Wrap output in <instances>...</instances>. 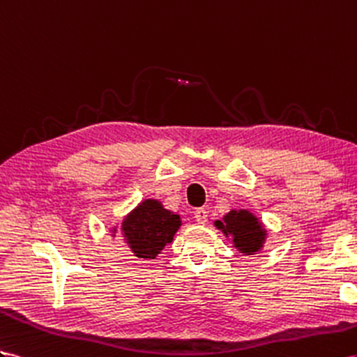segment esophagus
<instances>
[{
  "label": "esophagus",
  "mask_w": 357,
  "mask_h": 357,
  "mask_svg": "<svg viewBox=\"0 0 357 357\" xmlns=\"http://www.w3.org/2000/svg\"><path fill=\"white\" fill-rule=\"evenodd\" d=\"M195 218L199 225H205L208 222V213L205 208H197L195 211Z\"/></svg>",
  "instance_id": "1"
}]
</instances>
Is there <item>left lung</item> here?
Masks as SVG:
<instances>
[{"label": "left lung", "mask_w": 357, "mask_h": 357, "mask_svg": "<svg viewBox=\"0 0 357 357\" xmlns=\"http://www.w3.org/2000/svg\"><path fill=\"white\" fill-rule=\"evenodd\" d=\"M215 226L222 229L226 236L231 235L235 248L245 255L259 252L266 240V229L258 218L245 209L227 213L223 217V222L217 220Z\"/></svg>", "instance_id": "8db88e82"}]
</instances>
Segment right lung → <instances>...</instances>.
<instances>
[{
  "label": "right lung",
  "mask_w": 357,
  "mask_h": 357,
  "mask_svg": "<svg viewBox=\"0 0 357 357\" xmlns=\"http://www.w3.org/2000/svg\"><path fill=\"white\" fill-rule=\"evenodd\" d=\"M179 226L178 214L164 209L158 200L148 199L123 218L122 231L134 257L155 259L164 245L172 243Z\"/></svg>",
  "instance_id": "add662e5"
}]
</instances>
